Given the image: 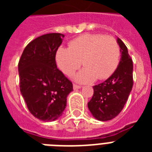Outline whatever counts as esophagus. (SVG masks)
I'll use <instances>...</instances> for the list:
<instances>
[{
  "label": "esophagus",
  "mask_w": 152,
  "mask_h": 152,
  "mask_svg": "<svg viewBox=\"0 0 152 152\" xmlns=\"http://www.w3.org/2000/svg\"><path fill=\"white\" fill-rule=\"evenodd\" d=\"M80 88H81V86L77 85V84H73V89H74V90H78V89H80Z\"/></svg>",
  "instance_id": "34e87169"
}]
</instances>
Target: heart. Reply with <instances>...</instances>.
Returning a JSON list of instances; mask_svg holds the SVG:
<instances>
[{"label":"heart","mask_w":152,"mask_h":152,"mask_svg":"<svg viewBox=\"0 0 152 152\" xmlns=\"http://www.w3.org/2000/svg\"><path fill=\"white\" fill-rule=\"evenodd\" d=\"M120 60V48L112 36L85 34L69 43V48L60 47L56 53L57 66L70 76L81 65L83 68L75 76L80 83H91L97 78L105 80L114 72Z\"/></svg>","instance_id":"heart-1"}]
</instances>
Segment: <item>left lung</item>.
Listing matches in <instances>:
<instances>
[{"instance_id": "8db88e82", "label": "left lung", "mask_w": 152, "mask_h": 152, "mask_svg": "<svg viewBox=\"0 0 152 152\" xmlns=\"http://www.w3.org/2000/svg\"><path fill=\"white\" fill-rule=\"evenodd\" d=\"M121 60L118 68L106 80L95 85L94 95L88 103L89 110L95 119L106 121L120 113L127 102L133 85V64L128 49L119 38Z\"/></svg>"}]
</instances>
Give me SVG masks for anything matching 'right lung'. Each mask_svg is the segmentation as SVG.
I'll return each mask as SVG.
<instances>
[{
    "instance_id": "1",
    "label": "right lung",
    "mask_w": 152,
    "mask_h": 152,
    "mask_svg": "<svg viewBox=\"0 0 152 152\" xmlns=\"http://www.w3.org/2000/svg\"><path fill=\"white\" fill-rule=\"evenodd\" d=\"M64 35L43 34L31 41L18 64L20 89L32 115L53 121L63 113L72 83L57 68L55 57Z\"/></svg>"
}]
</instances>
